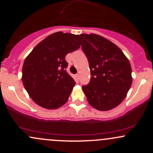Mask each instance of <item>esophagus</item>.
Wrapping results in <instances>:
<instances>
[{"mask_svg":"<svg viewBox=\"0 0 153 153\" xmlns=\"http://www.w3.org/2000/svg\"><path fill=\"white\" fill-rule=\"evenodd\" d=\"M79 76H80V75H79V74H78V73L75 75V77H76V78H78H78H79Z\"/></svg>","mask_w":153,"mask_h":153,"instance_id":"esophagus-1","label":"esophagus"}]
</instances>
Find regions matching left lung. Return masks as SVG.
Returning <instances> with one entry per match:
<instances>
[{
    "label": "left lung",
    "instance_id": "left-lung-1",
    "mask_svg": "<svg viewBox=\"0 0 153 153\" xmlns=\"http://www.w3.org/2000/svg\"><path fill=\"white\" fill-rule=\"evenodd\" d=\"M81 49L87 58L91 78L83 86L89 104L106 111L119 105L132 84V69L124 52L96 34H81Z\"/></svg>",
    "mask_w": 153,
    "mask_h": 153
}]
</instances>
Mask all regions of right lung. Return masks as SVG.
I'll list each match as a JSON object with an SVG mask.
<instances>
[{
  "instance_id": "1",
  "label": "right lung",
  "mask_w": 153,
  "mask_h": 153,
  "mask_svg": "<svg viewBox=\"0 0 153 153\" xmlns=\"http://www.w3.org/2000/svg\"><path fill=\"white\" fill-rule=\"evenodd\" d=\"M81 44L79 35L55 32L41 41L26 58L23 84L38 105L55 109L67 102L75 82L67 73L65 57L79 49Z\"/></svg>"
}]
</instances>
